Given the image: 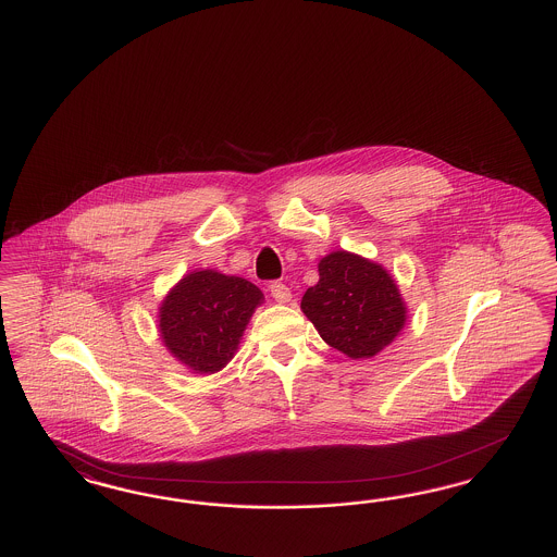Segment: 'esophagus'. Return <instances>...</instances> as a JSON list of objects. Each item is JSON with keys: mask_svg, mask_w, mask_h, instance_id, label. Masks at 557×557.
Wrapping results in <instances>:
<instances>
[{"mask_svg": "<svg viewBox=\"0 0 557 557\" xmlns=\"http://www.w3.org/2000/svg\"><path fill=\"white\" fill-rule=\"evenodd\" d=\"M269 292H271V296H273L280 305L290 302L292 292L286 284H282V282H273V284L269 286Z\"/></svg>", "mask_w": 557, "mask_h": 557, "instance_id": "34e87169", "label": "esophagus"}]
</instances>
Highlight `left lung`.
<instances>
[{
  "label": "left lung",
  "instance_id": "8db88e82",
  "mask_svg": "<svg viewBox=\"0 0 557 557\" xmlns=\"http://www.w3.org/2000/svg\"><path fill=\"white\" fill-rule=\"evenodd\" d=\"M300 309L319 336L350 359L377 355L397 338L407 319L391 273L346 250L319 261V282L305 292Z\"/></svg>",
  "mask_w": 557,
  "mask_h": 557
}]
</instances>
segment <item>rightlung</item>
I'll return each mask as SVG.
<instances>
[{"mask_svg": "<svg viewBox=\"0 0 557 557\" xmlns=\"http://www.w3.org/2000/svg\"><path fill=\"white\" fill-rule=\"evenodd\" d=\"M263 292L244 277L205 269L191 271L160 305V338L194 373L225 368Z\"/></svg>", "mask_w": 557, "mask_h": 557, "instance_id": "1", "label": "right lung"}]
</instances>
